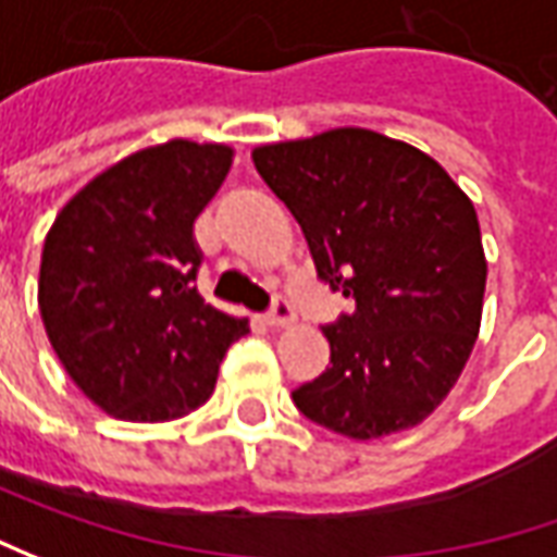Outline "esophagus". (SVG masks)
I'll list each match as a JSON object with an SVG mask.
<instances>
[{"label": "esophagus", "mask_w": 557, "mask_h": 557, "mask_svg": "<svg viewBox=\"0 0 557 557\" xmlns=\"http://www.w3.org/2000/svg\"><path fill=\"white\" fill-rule=\"evenodd\" d=\"M293 320H296L293 305L283 296H274V305H271V311L264 314V323H268V326H289Z\"/></svg>", "instance_id": "34e87169"}]
</instances>
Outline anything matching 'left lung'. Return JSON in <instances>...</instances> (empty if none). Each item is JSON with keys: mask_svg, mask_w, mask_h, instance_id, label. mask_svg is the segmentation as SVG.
<instances>
[{"mask_svg": "<svg viewBox=\"0 0 557 557\" xmlns=\"http://www.w3.org/2000/svg\"><path fill=\"white\" fill-rule=\"evenodd\" d=\"M301 224L317 277L355 301L323 326L330 367L293 392L330 432L419 425L450 394L481 330L487 259L471 200L412 145L333 128L252 150Z\"/></svg>", "mask_w": 557, "mask_h": 557, "instance_id": "8db88e82", "label": "left lung"}]
</instances>
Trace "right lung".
Here are the masks:
<instances>
[{"label": "right lung", "instance_id": "1", "mask_svg": "<svg viewBox=\"0 0 557 557\" xmlns=\"http://www.w3.org/2000/svg\"><path fill=\"white\" fill-rule=\"evenodd\" d=\"M234 150L165 141L110 165L58 212L39 264L51 348L88 400L116 419L165 422L215 392L249 323L197 293L194 221Z\"/></svg>", "mask_w": 557, "mask_h": 557}]
</instances>
